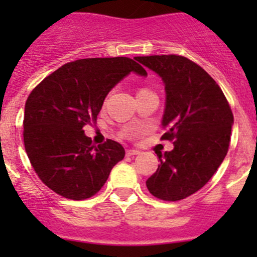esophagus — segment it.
Instances as JSON below:
<instances>
[{
	"label": "esophagus",
	"mask_w": 257,
	"mask_h": 257,
	"mask_svg": "<svg viewBox=\"0 0 257 257\" xmlns=\"http://www.w3.org/2000/svg\"><path fill=\"white\" fill-rule=\"evenodd\" d=\"M140 152L139 151H135V149H127L126 151V156L127 157H134V156H138Z\"/></svg>",
	"instance_id": "esophagus-1"
}]
</instances>
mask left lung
Returning <instances> with one entry per match:
<instances>
[{
	"label": "left lung",
	"mask_w": 257,
	"mask_h": 257,
	"mask_svg": "<svg viewBox=\"0 0 257 257\" xmlns=\"http://www.w3.org/2000/svg\"><path fill=\"white\" fill-rule=\"evenodd\" d=\"M135 59L165 83L161 139L174 142L171 152L158 154L161 165L147 188L157 198L180 201L205 187L225 158L233 113L220 86L194 61L180 55Z\"/></svg>",
	"instance_id": "obj_1"
}]
</instances>
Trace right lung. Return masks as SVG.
<instances>
[{
  "mask_svg": "<svg viewBox=\"0 0 257 257\" xmlns=\"http://www.w3.org/2000/svg\"><path fill=\"white\" fill-rule=\"evenodd\" d=\"M147 70L124 56L88 58L67 63L38 83L24 110V147L45 185L68 199L81 201L101 189L124 149L108 139L92 145L86 124L96 123L108 92L123 77Z\"/></svg>",
  "mask_w": 257,
  "mask_h": 257,
  "instance_id": "add662e5",
  "label": "right lung"
}]
</instances>
